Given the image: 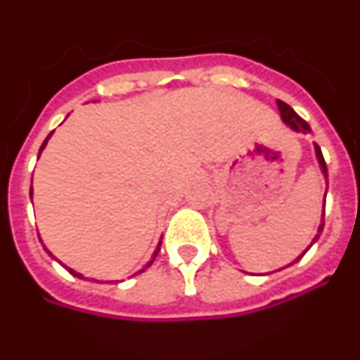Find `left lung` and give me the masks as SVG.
Returning <instances> with one entry per match:
<instances>
[{
	"mask_svg": "<svg viewBox=\"0 0 360 360\" xmlns=\"http://www.w3.org/2000/svg\"><path fill=\"white\" fill-rule=\"evenodd\" d=\"M278 108H279V113H281V119H283V122L287 124L288 128L290 129H294V131H297V133H310V126H308V122L307 120H303L301 119V117L297 115V113H295L294 110H292L290 106H288L287 103H283V101H279L278 98ZM316 146V157H317V160H319V165H321V171H323V174H324V180H326V178H328V169H326V162H324V158H323V153H321V148L317 144H314ZM324 198H326V195H324ZM323 227H324V212H323V218H321V225H319V229H317V234H316V238H314V240H311V243L308 245L307 247V250L310 249L311 245L316 243L317 240H319V236H321V232H323ZM307 250H304L303 254H301V256L299 257H295L294 262L290 263V265H294L295 262H299V259H301V257L304 256V254H307ZM288 266V265H287Z\"/></svg>",
	"mask_w": 360,
	"mask_h": 360,
	"instance_id": "8db88e82",
	"label": "left lung"
}]
</instances>
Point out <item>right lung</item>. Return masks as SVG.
I'll use <instances>...</instances> for the list:
<instances>
[{"label": "right lung", "instance_id": "right-lung-1", "mask_svg": "<svg viewBox=\"0 0 360 360\" xmlns=\"http://www.w3.org/2000/svg\"><path fill=\"white\" fill-rule=\"evenodd\" d=\"M53 133V131H52ZM52 133H50V135L49 136H46V139H44V142H43V146H41V149H39V155H41V151H43V149H44V146H46V142H49L50 141V136H52ZM30 196H32V189H30ZM160 243H162V241H160ZM160 243H158V247H157V250H155V252H153V257H151V262H149L148 263V265H146L144 266V269H142V270H139V272H144V270L146 269H148V266H151V263H153V259H155V257H157V254H158V250H160ZM43 247H44V245H43ZM44 250H46V252H49L50 254V256H52V252H50V250L49 249H46V247H44ZM53 257V256H52ZM53 259H57V257H53ZM57 262H59V259H57ZM59 263H61V262H59ZM61 265H63V263H61ZM63 266H65V269L66 270H68V272H70V274H72V276H75V278H84V276H82V274H79V272H75V270H73V269H68V266H66V265H63ZM139 272H136V274H139ZM90 281H97V279H90Z\"/></svg>", "mask_w": 360, "mask_h": 360}]
</instances>
